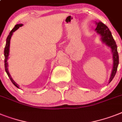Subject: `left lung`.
Listing matches in <instances>:
<instances>
[{"label": "left lung", "mask_w": 122, "mask_h": 122, "mask_svg": "<svg viewBox=\"0 0 122 122\" xmlns=\"http://www.w3.org/2000/svg\"><path fill=\"white\" fill-rule=\"evenodd\" d=\"M97 27L95 30L98 34H100L102 36V40L103 42H105L106 45L111 48L112 53H113V66L112 72L111 76L110 78L109 83L114 78L115 75L116 74L117 70L118 65L119 63V59H118V54L117 51V46L116 42L114 41L113 36L112 35L111 32L110 31L107 26L101 22H97Z\"/></svg>", "instance_id": "obj_1"}]
</instances>
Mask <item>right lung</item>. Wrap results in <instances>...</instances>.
<instances>
[{
	"mask_svg": "<svg viewBox=\"0 0 122 122\" xmlns=\"http://www.w3.org/2000/svg\"><path fill=\"white\" fill-rule=\"evenodd\" d=\"M22 24H17L15 25L14 29L10 31V32L9 33V35L8 36L7 38V40H6V44L5 47L4 49V57H5V60H4V63H5V72L7 73V74L9 76V78L10 79L11 81L12 82V83L15 86H17V88H19V85H18L17 83H16L15 81H14V80L12 79V78L11 77L10 73H9V71H8V63H7V59H8V56H9V47H10V41L11 37L12 36L13 32H15V30H17L18 29H19L20 27H22Z\"/></svg>",
	"mask_w": 122,
	"mask_h": 122,
	"instance_id": "add662e5",
	"label": "right lung"
}]
</instances>
